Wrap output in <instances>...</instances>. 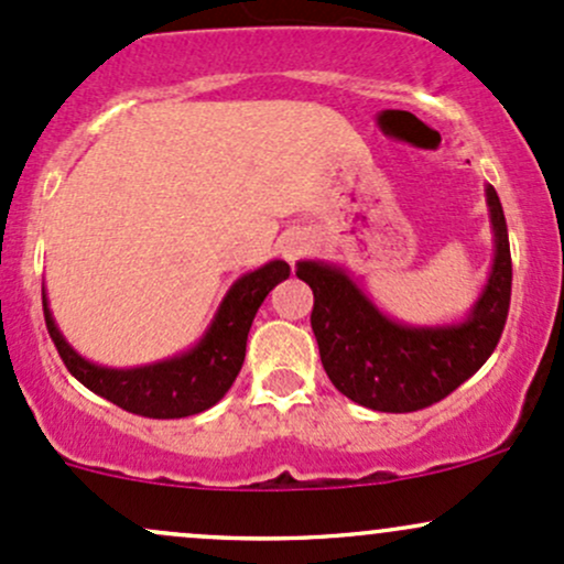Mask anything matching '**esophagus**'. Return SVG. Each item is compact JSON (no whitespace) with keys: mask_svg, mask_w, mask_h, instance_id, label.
I'll list each match as a JSON object with an SVG mask.
<instances>
[{"mask_svg":"<svg viewBox=\"0 0 564 564\" xmlns=\"http://www.w3.org/2000/svg\"><path fill=\"white\" fill-rule=\"evenodd\" d=\"M302 251H305V243H302L300 238H289L286 246H283V257H286L289 262H296Z\"/></svg>","mask_w":564,"mask_h":564,"instance_id":"esophagus-1","label":"esophagus"}]
</instances>
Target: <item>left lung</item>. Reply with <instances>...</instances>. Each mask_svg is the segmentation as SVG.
I'll list each match as a JSON object with an SVG mask.
<instances>
[{
	"label": "left lung",
	"instance_id": "obj_1",
	"mask_svg": "<svg viewBox=\"0 0 564 564\" xmlns=\"http://www.w3.org/2000/svg\"><path fill=\"white\" fill-rule=\"evenodd\" d=\"M495 264L471 318L447 329H410L386 318L343 270L300 262L313 289L311 326L339 393L377 412H417L447 399L500 343L511 305V249L498 192L487 187Z\"/></svg>",
	"mask_w": 564,
	"mask_h": 564
}]
</instances>
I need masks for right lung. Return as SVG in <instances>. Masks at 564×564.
Returning a JSON list of instances; mask_svg holds the SVG:
<instances>
[{"label": "right lung", "mask_w": 564, "mask_h": 564, "mask_svg": "<svg viewBox=\"0 0 564 564\" xmlns=\"http://www.w3.org/2000/svg\"><path fill=\"white\" fill-rule=\"evenodd\" d=\"M289 272H292L289 264L275 259V262L243 275L225 296L212 329L206 332L195 350L141 369H104L79 358L55 329L45 292H42V307H45V324L61 361L85 388L104 395L120 410L141 414V417H189V414L214 406L230 391L235 377L243 367L246 339H249L253 315L264 296L272 292V286L286 281Z\"/></svg>", "instance_id": "right-lung-1"}]
</instances>
